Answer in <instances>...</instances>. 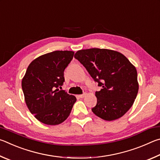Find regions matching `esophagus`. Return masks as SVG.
Wrapping results in <instances>:
<instances>
[{
  "instance_id": "obj_1",
  "label": "esophagus",
  "mask_w": 160,
  "mask_h": 160,
  "mask_svg": "<svg viewBox=\"0 0 160 160\" xmlns=\"http://www.w3.org/2000/svg\"><path fill=\"white\" fill-rule=\"evenodd\" d=\"M85 96V93H84V94H80L79 97H80V98H83V97Z\"/></svg>"
}]
</instances>
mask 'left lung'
Wrapping results in <instances>:
<instances>
[{"mask_svg":"<svg viewBox=\"0 0 160 160\" xmlns=\"http://www.w3.org/2000/svg\"><path fill=\"white\" fill-rule=\"evenodd\" d=\"M74 57L88 70L98 86L97 102L92 112L105 121L123 116L133 104L138 92L137 70L117 51L89 48L78 51Z\"/></svg>","mask_w":160,"mask_h":160,"instance_id":"obj_1","label":"left lung"}]
</instances>
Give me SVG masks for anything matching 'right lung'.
Segmentation results:
<instances>
[{"label": "right lung", "instance_id": "right-lung-1", "mask_svg": "<svg viewBox=\"0 0 160 160\" xmlns=\"http://www.w3.org/2000/svg\"><path fill=\"white\" fill-rule=\"evenodd\" d=\"M70 51H55L29 64L22 81L27 106L40 122L58 125L70 115L76 97L61 88L64 70L73 58Z\"/></svg>", "mask_w": 160, "mask_h": 160}]
</instances>
